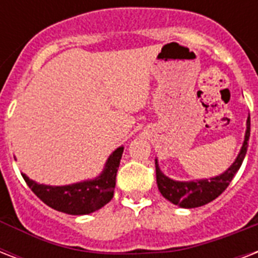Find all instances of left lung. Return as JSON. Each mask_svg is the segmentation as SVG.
<instances>
[{"mask_svg": "<svg viewBox=\"0 0 258 258\" xmlns=\"http://www.w3.org/2000/svg\"><path fill=\"white\" fill-rule=\"evenodd\" d=\"M250 137V116H247L246 133L245 141L241 147L238 157L235 158L234 164L230 166L225 173L219 176L212 177L210 180H196V181H174L161 172L158 162L155 160V176H157V185L161 195L170 203L180 206L182 208H195L204 206L215 200L223 190L229 186V184L238 172L242 165L247 151V143Z\"/></svg>", "mask_w": 258, "mask_h": 258, "instance_id": "left-lung-1", "label": "left lung"}]
</instances>
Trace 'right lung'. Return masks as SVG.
I'll return each mask as SVG.
<instances>
[{
  "instance_id": "add662e5",
  "label": "right lung",
  "mask_w": 258,
  "mask_h": 258,
  "mask_svg": "<svg viewBox=\"0 0 258 258\" xmlns=\"http://www.w3.org/2000/svg\"><path fill=\"white\" fill-rule=\"evenodd\" d=\"M123 150V147H119L109 155L103 173L94 180L63 186H51L37 184L29 180L25 174L21 176L33 194L48 207L70 215H86L104 207L113 198L116 173L120 165Z\"/></svg>"
}]
</instances>
